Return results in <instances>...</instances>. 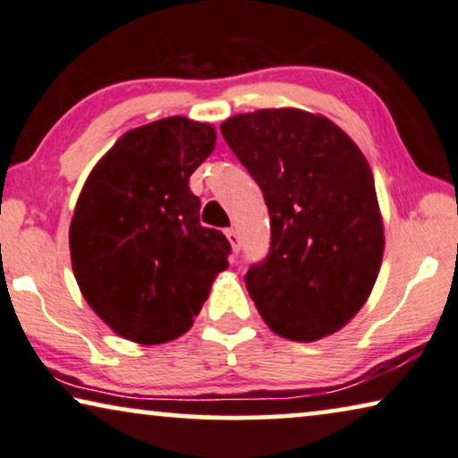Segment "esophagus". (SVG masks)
Returning a JSON list of instances; mask_svg holds the SVG:
<instances>
[{
  "instance_id": "34e87169",
  "label": "esophagus",
  "mask_w": 458,
  "mask_h": 458,
  "mask_svg": "<svg viewBox=\"0 0 458 458\" xmlns=\"http://www.w3.org/2000/svg\"><path fill=\"white\" fill-rule=\"evenodd\" d=\"M226 236L232 244V249H234V253H238V250H241V236H238V232L234 228H230L226 230Z\"/></svg>"
}]
</instances>
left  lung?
<instances>
[{"mask_svg": "<svg viewBox=\"0 0 458 458\" xmlns=\"http://www.w3.org/2000/svg\"><path fill=\"white\" fill-rule=\"evenodd\" d=\"M220 131L272 220L269 253L244 276L257 311L299 343L338 332L365 305L384 255L365 156L334 122L294 107L232 115Z\"/></svg>", "mask_w": 458, "mask_h": 458, "instance_id": "8db88e82", "label": "left lung"}]
</instances>
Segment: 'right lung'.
Masks as SVG:
<instances>
[{"label": "right lung", "mask_w": 458, "mask_h": 458, "mask_svg": "<svg viewBox=\"0 0 458 458\" xmlns=\"http://www.w3.org/2000/svg\"><path fill=\"white\" fill-rule=\"evenodd\" d=\"M216 128L172 115L128 131L82 186L70 224L81 293L118 336L162 344L189 330L230 242L199 224L191 174L211 156Z\"/></svg>", "instance_id": "1"}]
</instances>
